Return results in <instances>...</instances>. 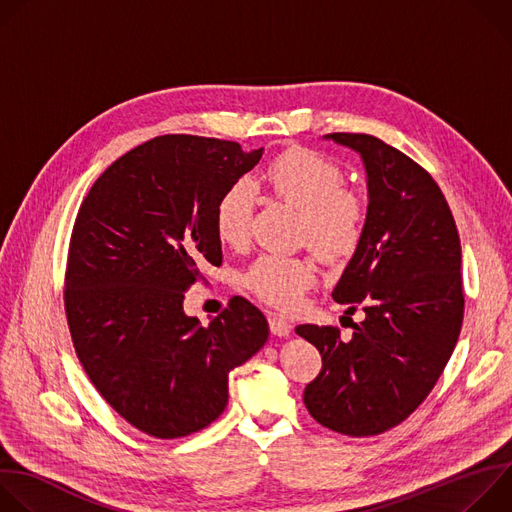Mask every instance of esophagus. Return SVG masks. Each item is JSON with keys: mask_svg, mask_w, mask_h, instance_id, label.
I'll list each match as a JSON object with an SVG mask.
<instances>
[{"mask_svg": "<svg viewBox=\"0 0 512 512\" xmlns=\"http://www.w3.org/2000/svg\"><path fill=\"white\" fill-rule=\"evenodd\" d=\"M291 328H294V326H291L285 318H281L277 314H269V330H271V334H275L279 338H285V336L291 334Z\"/></svg>", "mask_w": 512, "mask_h": 512, "instance_id": "1", "label": "esophagus"}]
</instances>
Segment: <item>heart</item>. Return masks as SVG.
Listing matches in <instances>:
<instances>
[{"label":"heart","instance_id":"1","mask_svg":"<svg viewBox=\"0 0 512 512\" xmlns=\"http://www.w3.org/2000/svg\"><path fill=\"white\" fill-rule=\"evenodd\" d=\"M261 182L273 196L300 210V241L320 259L336 263L360 243L367 206L344 188L342 168L326 156L294 148L273 158L261 172ZM255 196L247 182H235L216 204V235L229 247H243L251 237ZM316 265L306 257L265 253L245 273V285L269 306L291 312L314 285Z\"/></svg>","mask_w":512,"mask_h":512}]
</instances>
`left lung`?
Returning <instances> with one entry per match:
<instances>
[{"instance_id": "obj_1", "label": "left lung", "mask_w": 512, "mask_h": 512, "mask_svg": "<svg viewBox=\"0 0 512 512\" xmlns=\"http://www.w3.org/2000/svg\"><path fill=\"white\" fill-rule=\"evenodd\" d=\"M362 156L369 210L332 298L364 310L352 338L334 326L296 332L322 354L304 403L324 427L364 437L405 421L429 395L464 320L462 247L444 192L425 168L369 133H332Z\"/></svg>"}]
</instances>
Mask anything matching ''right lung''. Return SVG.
I'll list each match as a JSON object with an SVG mask.
<instances>
[{"mask_svg": "<svg viewBox=\"0 0 512 512\" xmlns=\"http://www.w3.org/2000/svg\"><path fill=\"white\" fill-rule=\"evenodd\" d=\"M261 154L216 137H154L97 178L72 227L64 273L72 344L101 397L160 440L221 415L229 373L267 342L265 316L241 296L208 326L182 308L202 269L223 263L218 200Z\"/></svg>", "mask_w": 512, "mask_h": 512, "instance_id": "add662e5", "label": "right lung"}]
</instances>
